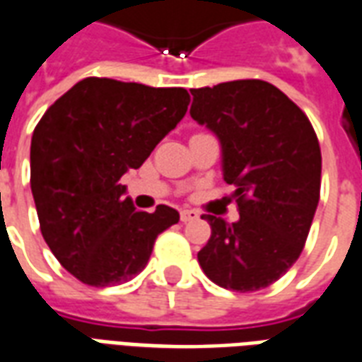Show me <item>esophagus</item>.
<instances>
[{
    "mask_svg": "<svg viewBox=\"0 0 362 362\" xmlns=\"http://www.w3.org/2000/svg\"><path fill=\"white\" fill-rule=\"evenodd\" d=\"M180 218L182 222H192L195 221V218H199V213H197V211H192V209H184L180 213Z\"/></svg>",
    "mask_w": 362,
    "mask_h": 362,
    "instance_id": "1",
    "label": "esophagus"
}]
</instances>
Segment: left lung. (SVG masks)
I'll return each mask as SVG.
<instances>
[{"label":"left lung","instance_id":"8db88e82","mask_svg":"<svg viewBox=\"0 0 362 362\" xmlns=\"http://www.w3.org/2000/svg\"><path fill=\"white\" fill-rule=\"evenodd\" d=\"M189 115L221 141L222 178L234 184L240 218L211 226L197 261L234 291L263 290L303 251L320 197V146L307 115L276 86L234 80L189 90Z\"/></svg>","mask_w":362,"mask_h":362}]
</instances>
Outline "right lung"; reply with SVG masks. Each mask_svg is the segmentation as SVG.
Segmentation results:
<instances>
[{
	"label": "right lung",
	"mask_w": 362,
	"mask_h": 362,
	"mask_svg": "<svg viewBox=\"0 0 362 362\" xmlns=\"http://www.w3.org/2000/svg\"><path fill=\"white\" fill-rule=\"evenodd\" d=\"M184 88L84 78L53 103L30 144V188L40 230L63 269L95 288L146 269L157 235L180 221L157 205L136 211L122 174L140 168L184 119Z\"/></svg>",
	"instance_id": "1"
}]
</instances>
